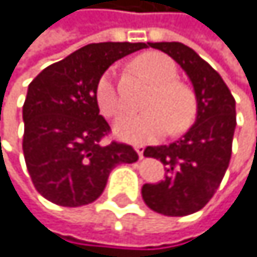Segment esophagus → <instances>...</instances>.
<instances>
[{
    "instance_id": "obj_1",
    "label": "esophagus",
    "mask_w": 257,
    "mask_h": 257,
    "mask_svg": "<svg viewBox=\"0 0 257 257\" xmlns=\"http://www.w3.org/2000/svg\"><path fill=\"white\" fill-rule=\"evenodd\" d=\"M134 150L138 152L139 158H144V147H142V146H136V147H134Z\"/></svg>"
}]
</instances>
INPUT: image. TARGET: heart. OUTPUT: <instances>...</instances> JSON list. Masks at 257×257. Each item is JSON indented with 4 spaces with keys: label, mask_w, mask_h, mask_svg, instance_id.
Listing matches in <instances>:
<instances>
[{
    "label": "heart",
    "mask_w": 257,
    "mask_h": 257,
    "mask_svg": "<svg viewBox=\"0 0 257 257\" xmlns=\"http://www.w3.org/2000/svg\"><path fill=\"white\" fill-rule=\"evenodd\" d=\"M134 67L155 84L146 103L149 111L141 115H124L115 123L113 133L118 139L130 144H147L158 141L169 131H185L195 116L197 103L193 92L177 83V68L165 54L146 52L134 60ZM99 111L107 118H115L123 108L116 91L113 70H107L94 88Z\"/></svg>",
    "instance_id": "b5f03b06"
}]
</instances>
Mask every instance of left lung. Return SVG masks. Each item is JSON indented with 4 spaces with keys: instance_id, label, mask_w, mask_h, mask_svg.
<instances>
[{
    "instance_id": "1",
    "label": "left lung",
    "mask_w": 257,
    "mask_h": 257,
    "mask_svg": "<svg viewBox=\"0 0 257 257\" xmlns=\"http://www.w3.org/2000/svg\"><path fill=\"white\" fill-rule=\"evenodd\" d=\"M174 59L192 81L197 118L181 139L147 147L144 155L165 165V181L144 184L146 205L165 216L197 213L213 198L229 168L237 113L235 99L216 70L182 43H149Z\"/></svg>"
}]
</instances>
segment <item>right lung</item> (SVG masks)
Instances as JSON below:
<instances>
[{"label":"right lung","instance_id":"obj_1","mask_svg":"<svg viewBox=\"0 0 257 257\" xmlns=\"http://www.w3.org/2000/svg\"><path fill=\"white\" fill-rule=\"evenodd\" d=\"M146 43H92L46 67L28 84L24 103V157L35 189L60 206L97 200L111 169L138 161L131 146L103 144L110 133L94 88L100 75Z\"/></svg>","mask_w":257,"mask_h":257}]
</instances>
